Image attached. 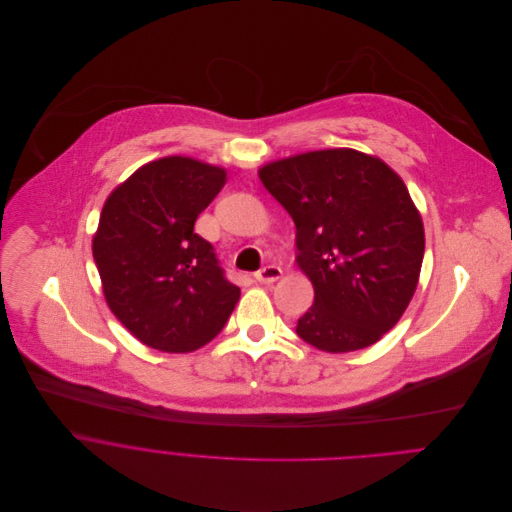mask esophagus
I'll return each mask as SVG.
<instances>
[{
  "mask_svg": "<svg viewBox=\"0 0 512 512\" xmlns=\"http://www.w3.org/2000/svg\"><path fill=\"white\" fill-rule=\"evenodd\" d=\"M282 278V268L280 266H264L254 274V280L260 284H274L276 280Z\"/></svg>",
  "mask_w": 512,
  "mask_h": 512,
  "instance_id": "obj_1",
  "label": "esophagus"
}]
</instances>
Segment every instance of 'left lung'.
Returning a JSON list of instances; mask_svg holds the SVG:
<instances>
[{
	"label": "left lung",
	"mask_w": 512,
	"mask_h": 512,
	"mask_svg": "<svg viewBox=\"0 0 512 512\" xmlns=\"http://www.w3.org/2000/svg\"><path fill=\"white\" fill-rule=\"evenodd\" d=\"M260 179L295 222L297 264L313 305L297 335L349 353L388 333L416 292L424 224L404 181L355 149H321L268 163Z\"/></svg>",
	"instance_id": "left-lung-1"
}]
</instances>
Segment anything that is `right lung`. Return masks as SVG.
I'll list each match as a JSON object with an SVG mask.
<instances>
[{"label": "right lung", "mask_w": 512, "mask_h": 512, "mask_svg": "<svg viewBox=\"0 0 512 512\" xmlns=\"http://www.w3.org/2000/svg\"><path fill=\"white\" fill-rule=\"evenodd\" d=\"M224 181V169L173 155L140 167L104 203L92 240L104 297L151 349L205 347L240 297L213 244L193 230Z\"/></svg>", "instance_id": "obj_1"}]
</instances>
